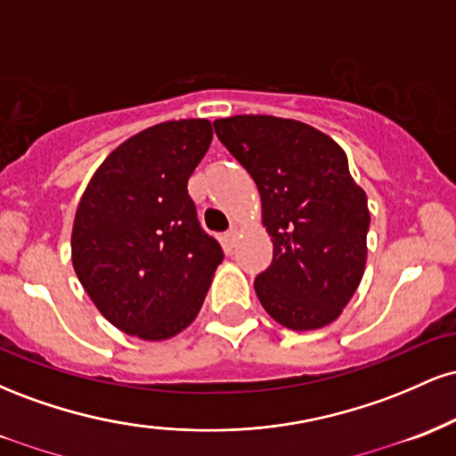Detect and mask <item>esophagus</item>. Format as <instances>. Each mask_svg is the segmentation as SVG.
Wrapping results in <instances>:
<instances>
[{"mask_svg": "<svg viewBox=\"0 0 456 456\" xmlns=\"http://www.w3.org/2000/svg\"><path fill=\"white\" fill-rule=\"evenodd\" d=\"M235 238H238V227H235V224H232V229H229V232L224 233V240H227L229 244H235Z\"/></svg>", "mask_w": 456, "mask_h": 456, "instance_id": "34e87169", "label": "esophagus"}]
</instances>
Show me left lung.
<instances>
[{
    "label": "left lung",
    "instance_id": "obj_1",
    "mask_svg": "<svg viewBox=\"0 0 456 456\" xmlns=\"http://www.w3.org/2000/svg\"><path fill=\"white\" fill-rule=\"evenodd\" d=\"M214 130L257 184L274 244L270 268L255 279L261 306L289 330L328 326L362 281L370 223L343 148L274 115H233Z\"/></svg>",
    "mask_w": 456,
    "mask_h": 456
}]
</instances>
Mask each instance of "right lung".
<instances>
[{
    "mask_svg": "<svg viewBox=\"0 0 456 456\" xmlns=\"http://www.w3.org/2000/svg\"><path fill=\"white\" fill-rule=\"evenodd\" d=\"M210 143L208 119L141 130L104 159L78 201L70 240L78 281L115 328L143 341L191 326L223 261L188 195Z\"/></svg>",
    "mask_w": 456,
    "mask_h": 456,
    "instance_id": "right-lung-1",
    "label": "right lung"
}]
</instances>
